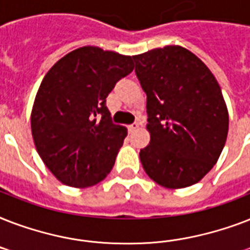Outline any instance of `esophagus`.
Segmentation results:
<instances>
[{
	"label": "esophagus",
	"instance_id": "obj_1",
	"mask_svg": "<svg viewBox=\"0 0 250 250\" xmlns=\"http://www.w3.org/2000/svg\"><path fill=\"white\" fill-rule=\"evenodd\" d=\"M139 128V123H133V125H128V131L129 132H133L135 129Z\"/></svg>",
	"mask_w": 250,
	"mask_h": 250
}]
</instances>
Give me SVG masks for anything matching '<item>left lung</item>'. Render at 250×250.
Here are the masks:
<instances>
[{
  "instance_id": "obj_1",
  "label": "left lung",
  "mask_w": 250,
  "mask_h": 250,
  "mask_svg": "<svg viewBox=\"0 0 250 250\" xmlns=\"http://www.w3.org/2000/svg\"><path fill=\"white\" fill-rule=\"evenodd\" d=\"M146 93L150 141L140 161L170 189L198 183L217 164L229 133V110L208 66L188 49L167 45L133 56Z\"/></svg>"
}]
</instances>
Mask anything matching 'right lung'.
<instances>
[{
	"mask_svg": "<svg viewBox=\"0 0 250 250\" xmlns=\"http://www.w3.org/2000/svg\"><path fill=\"white\" fill-rule=\"evenodd\" d=\"M133 67L131 56L86 45L57 61L44 76L31 131L39 156L62 184L88 188L111 171L127 128L111 122L106 97Z\"/></svg>",
	"mask_w": 250,
	"mask_h": 250,
	"instance_id": "add662e5",
	"label": "right lung"
}]
</instances>
